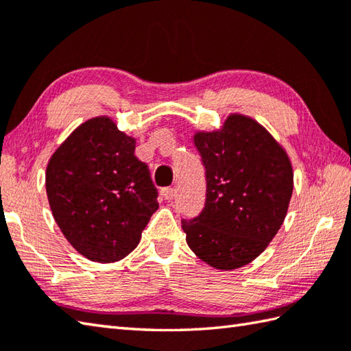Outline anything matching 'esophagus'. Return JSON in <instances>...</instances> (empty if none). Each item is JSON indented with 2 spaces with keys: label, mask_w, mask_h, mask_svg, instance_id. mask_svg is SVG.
I'll return each instance as SVG.
<instances>
[{
  "label": "esophagus",
  "mask_w": 351,
  "mask_h": 351,
  "mask_svg": "<svg viewBox=\"0 0 351 351\" xmlns=\"http://www.w3.org/2000/svg\"><path fill=\"white\" fill-rule=\"evenodd\" d=\"M161 195H162V197L166 199V200H171L175 197V195H176V190L175 189H162L161 190Z\"/></svg>",
  "instance_id": "34e87169"
}]
</instances>
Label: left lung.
<instances>
[{"mask_svg": "<svg viewBox=\"0 0 351 351\" xmlns=\"http://www.w3.org/2000/svg\"><path fill=\"white\" fill-rule=\"evenodd\" d=\"M193 138L206 199L197 217L182 220L185 240L204 263L235 270L259 256L280 229L293 196V166L271 134L243 114Z\"/></svg>", "mask_w": 351, "mask_h": 351, "instance_id": "obj_1", "label": "left lung"}]
</instances>
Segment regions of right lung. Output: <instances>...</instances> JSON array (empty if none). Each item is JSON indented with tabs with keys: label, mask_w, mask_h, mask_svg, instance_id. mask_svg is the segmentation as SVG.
Wrapping results in <instances>:
<instances>
[{
	"label": "right lung",
	"mask_w": 351,
	"mask_h": 351,
	"mask_svg": "<svg viewBox=\"0 0 351 351\" xmlns=\"http://www.w3.org/2000/svg\"><path fill=\"white\" fill-rule=\"evenodd\" d=\"M134 151L136 138L99 116L81 123L48 162L54 220L72 247L95 263L130 255L158 210V191Z\"/></svg>",
	"instance_id": "right-lung-1"
}]
</instances>
